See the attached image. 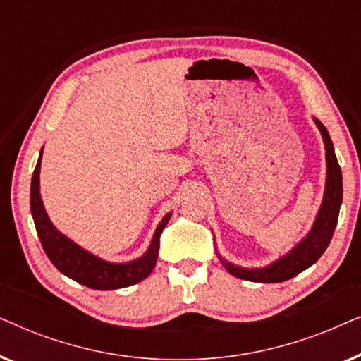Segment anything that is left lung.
Instances as JSON below:
<instances>
[{"instance_id":"1","label":"left lung","mask_w":361,"mask_h":361,"mask_svg":"<svg viewBox=\"0 0 361 361\" xmlns=\"http://www.w3.org/2000/svg\"><path fill=\"white\" fill-rule=\"evenodd\" d=\"M315 125L320 130L322 135L324 145H325V157H327V182H325V194L322 205L317 214V219L314 221L312 230L309 231V235L295 246V248L288 253L283 258L274 261L273 264L266 266V268L259 269H246L240 268L225 261L219 255L221 264L225 266V269L230 274L236 276L240 279L253 281V283H283L288 281L299 273H302L304 269H307L309 266H312L320 256L324 255V251L327 250V246L332 240L335 226H337L338 220V212L340 205H342V197H343V187H342V171H340L337 156H335L332 140H330L327 128H325L319 120H315Z\"/></svg>"}]
</instances>
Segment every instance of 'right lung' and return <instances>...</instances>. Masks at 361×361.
Instances as JSON below:
<instances>
[{
    "label": "right lung",
    "mask_w": 361,
    "mask_h": 361,
    "mask_svg": "<svg viewBox=\"0 0 361 361\" xmlns=\"http://www.w3.org/2000/svg\"><path fill=\"white\" fill-rule=\"evenodd\" d=\"M41 156L34 169L31 180V214L36 225L39 240H41L42 248L46 251L47 258L51 263L61 271L62 274L77 281L87 288L98 290L120 289L126 286L136 284L151 274L154 269L157 255H159V238L162 230L166 228L171 214H167L154 231L151 246L140 259L130 261V263H108L97 258L95 255L88 253L80 246L63 236L56 226L51 224L49 216L44 210L41 194H39V171H41Z\"/></svg>",
    "instance_id": "add662e5"
}]
</instances>
